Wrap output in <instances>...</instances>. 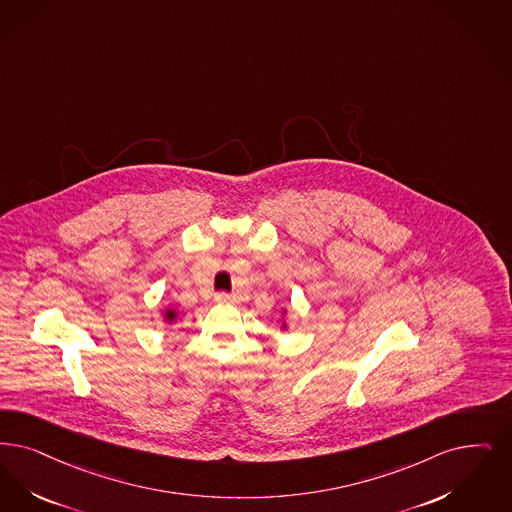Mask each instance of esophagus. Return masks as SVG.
Segmentation results:
<instances>
[{
  "instance_id": "obj_1",
  "label": "esophagus",
  "mask_w": 512,
  "mask_h": 512,
  "mask_svg": "<svg viewBox=\"0 0 512 512\" xmlns=\"http://www.w3.org/2000/svg\"><path fill=\"white\" fill-rule=\"evenodd\" d=\"M215 301H217L219 305H228V303H234V295H228L225 291H221V293L215 295Z\"/></svg>"
}]
</instances>
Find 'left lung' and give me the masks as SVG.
Returning a JSON list of instances; mask_svg holds the SVG:
<instances>
[{
  "mask_svg": "<svg viewBox=\"0 0 512 512\" xmlns=\"http://www.w3.org/2000/svg\"><path fill=\"white\" fill-rule=\"evenodd\" d=\"M287 314H289V310H287V308H282V324H280V331H287V328H289Z\"/></svg>",
  "mask_w": 512,
  "mask_h": 512,
  "instance_id": "1",
  "label": "left lung"
}]
</instances>
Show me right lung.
<instances>
[{"label":"right lung","instance_id":"1","mask_svg":"<svg viewBox=\"0 0 512 512\" xmlns=\"http://www.w3.org/2000/svg\"><path fill=\"white\" fill-rule=\"evenodd\" d=\"M162 316H164V322L167 326H175L177 322H179V310L175 308V305H167L164 308V312H162Z\"/></svg>","mask_w":512,"mask_h":512}]
</instances>
